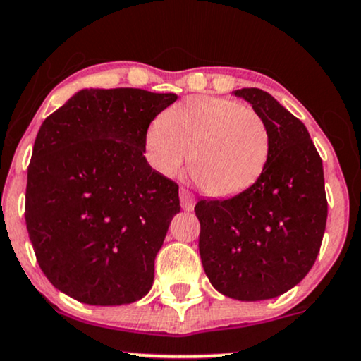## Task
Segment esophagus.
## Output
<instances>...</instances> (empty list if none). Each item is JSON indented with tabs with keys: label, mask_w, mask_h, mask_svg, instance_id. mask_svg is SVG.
I'll return each instance as SVG.
<instances>
[{
	"label": "esophagus",
	"mask_w": 361,
	"mask_h": 361,
	"mask_svg": "<svg viewBox=\"0 0 361 361\" xmlns=\"http://www.w3.org/2000/svg\"><path fill=\"white\" fill-rule=\"evenodd\" d=\"M180 202H181V208L185 212H191L195 208V196L191 195V191H188L186 188L180 190Z\"/></svg>",
	"instance_id": "esophagus-1"
}]
</instances>
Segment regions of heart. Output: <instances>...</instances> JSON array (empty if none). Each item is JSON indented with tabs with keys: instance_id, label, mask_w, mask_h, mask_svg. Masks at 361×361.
<instances>
[{
	"instance_id": "heart-1",
	"label": "heart",
	"mask_w": 361,
	"mask_h": 361,
	"mask_svg": "<svg viewBox=\"0 0 361 361\" xmlns=\"http://www.w3.org/2000/svg\"><path fill=\"white\" fill-rule=\"evenodd\" d=\"M153 166L175 178L188 154L190 175L212 196H233L262 175L270 130L257 109L226 98L193 97L163 113L147 131Z\"/></svg>"
}]
</instances>
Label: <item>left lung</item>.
Wrapping results in <instances>:
<instances>
[{"label": "left lung", "instance_id": "1", "mask_svg": "<svg viewBox=\"0 0 361 361\" xmlns=\"http://www.w3.org/2000/svg\"><path fill=\"white\" fill-rule=\"evenodd\" d=\"M270 130L258 180L228 200H200V257L220 293L241 302L280 296L312 270L326 226L323 163L308 130L267 91H235Z\"/></svg>", "mask_w": 361, "mask_h": 361}]
</instances>
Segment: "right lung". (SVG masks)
Returning a JSON list of instances; mask_svg holds the SVG:
<instances>
[{
  "label": "right lung",
  "mask_w": 361,
  "mask_h": 361,
  "mask_svg": "<svg viewBox=\"0 0 361 361\" xmlns=\"http://www.w3.org/2000/svg\"><path fill=\"white\" fill-rule=\"evenodd\" d=\"M175 93L81 90L36 135L25 220L39 268L81 303L111 307L148 293L178 185L145 158L149 123Z\"/></svg>",
  "instance_id": "right-lung-1"
}]
</instances>
